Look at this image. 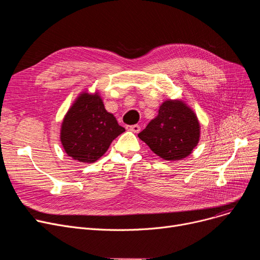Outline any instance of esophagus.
Masks as SVG:
<instances>
[{"mask_svg":"<svg viewBox=\"0 0 260 260\" xmlns=\"http://www.w3.org/2000/svg\"><path fill=\"white\" fill-rule=\"evenodd\" d=\"M126 129L133 133H139L140 132V126L138 124H134V125H127Z\"/></svg>","mask_w":260,"mask_h":260,"instance_id":"obj_1","label":"esophagus"}]
</instances>
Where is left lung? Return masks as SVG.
<instances>
[{"label": "left lung", "instance_id": "obj_1", "mask_svg": "<svg viewBox=\"0 0 260 260\" xmlns=\"http://www.w3.org/2000/svg\"><path fill=\"white\" fill-rule=\"evenodd\" d=\"M138 137L161 159L182 160L193 153L199 142L200 123L185 101L168 99Z\"/></svg>", "mask_w": 260, "mask_h": 260}]
</instances>
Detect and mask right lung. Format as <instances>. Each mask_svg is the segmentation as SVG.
I'll list each match as a JSON object with an SVG mask.
<instances>
[{
  "label": "right lung",
  "mask_w": 260,
  "mask_h": 260,
  "mask_svg": "<svg viewBox=\"0 0 260 260\" xmlns=\"http://www.w3.org/2000/svg\"><path fill=\"white\" fill-rule=\"evenodd\" d=\"M125 128L108 113L99 91L79 93L65 114L60 140L67 156L82 163L100 159Z\"/></svg>",
  "instance_id": "1"
}]
</instances>
